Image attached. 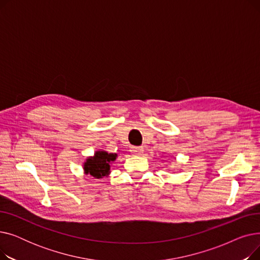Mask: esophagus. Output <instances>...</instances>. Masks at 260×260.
Instances as JSON below:
<instances>
[{
	"instance_id": "34e87169",
	"label": "esophagus",
	"mask_w": 260,
	"mask_h": 260,
	"mask_svg": "<svg viewBox=\"0 0 260 260\" xmlns=\"http://www.w3.org/2000/svg\"><path fill=\"white\" fill-rule=\"evenodd\" d=\"M131 153L134 155H141L143 153V147L142 146H132L131 147Z\"/></svg>"
}]
</instances>
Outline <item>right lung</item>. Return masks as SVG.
Masks as SVG:
<instances>
[{"instance_id": "1", "label": "right lung", "mask_w": 260, "mask_h": 260, "mask_svg": "<svg viewBox=\"0 0 260 260\" xmlns=\"http://www.w3.org/2000/svg\"><path fill=\"white\" fill-rule=\"evenodd\" d=\"M117 158V154H108L104 151L95 152L93 157H89L86 159L84 163V172L86 175L92 176L93 178L100 179L104 176L109 174L111 169V162L115 161Z\"/></svg>"}]
</instances>
